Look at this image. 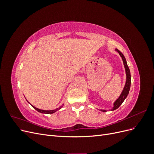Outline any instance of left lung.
<instances>
[{
	"instance_id": "obj_1",
	"label": "left lung",
	"mask_w": 154,
	"mask_h": 154,
	"mask_svg": "<svg viewBox=\"0 0 154 154\" xmlns=\"http://www.w3.org/2000/svg\"><path fill=\"white\" fill-rule=\"evenodd\" d=\"M116 51L119 54L120 57H122V60L123 62L124 67L125 69V73H126V82H125V84L124 88L123 89V91L122 92V93H121V94L119 96L118 98L114 102L113 107H112V109H111L110 111H112V110L117 109L118 108H119V106L123 103V102L124 101V100L126 98H127V97L130 88V84H131V75H130V69L128 67V65H127V61H126V59L124 57V55L118 49H116ZM100 110H101L102 112H106L107 111V110H104V109H100Z\"/></svg>"
}]
</instances>
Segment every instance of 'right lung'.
I'll use <instances>...</instances> for the list:
<instances>
[{
  "mask_svg": "<svg viewBox=\"0 0 154 154\" xmlns=\"http://www.w3.org/2000/svg\"><path fill=\"white\" fill-rule=\"evenodd\" d=\"M27 101L28 102V103H29V102L27 100ZM30 104V103H29ZM32 107H33V108L36 110H37L38 112H40V113H42V114H53V113H54V112H57V110H60V109H61L62 108V106H63V105L64 104H63L62 106H60L58 108H57V109H54V110H42V109H38V108H36V107H35V106H33V105H32L31 104H30Z\"/></svg>",
  "mask_w": 154,
  "mask_h": 154,
  "instance_id": "add662e5",
  "label": "right lung"
}]
</instances>
